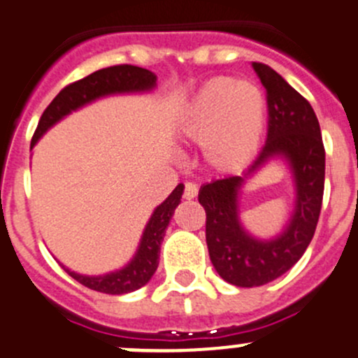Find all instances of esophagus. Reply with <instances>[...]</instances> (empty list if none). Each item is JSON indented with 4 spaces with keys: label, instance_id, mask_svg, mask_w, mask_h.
I'll list each match as a JSON object with an SVG mask.
<instances>
[{
    "label": "esophagus",
    "instance_id": "34e87169",
    "mask_svg": "<svg viewBox=\"0 0 358 358\" xmlns=\"http://www.w3.org/2000/svg\"><path fill=\"white\" fill-rule=\"evenodd\" d=\"M198 194V186L194 182H186V186H184V193H182V198L184 200H193L194 196Z\"/></svg>",
    "mask_w": 358,
    "mask_h": 358
}]
</instances>
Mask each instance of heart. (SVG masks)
Returning a JSON list of instances; mask_svg holds the SVG:
<instances>
[{
	"mask_svg": "<svg viewBox=\"0 0 358 358\" xmlns=\"http://www.w3.org/2000/svg\"><path fill=\"white\" fill-rule=\"evenodd\" d=\"M266 127V99L256 83L219 76L191 97L179 118V136L201 144L217 172L243 171L256 158Z\"/></svg>",
	"mask_w": 358,
	"mask_h": 358,
	"instance_id": "heart-1",
	"label": "heart"
}]
</instances>
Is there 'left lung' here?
Segmentation results:
<instances>
[{"instance_id":"8db88e82","label":"left lung","mask_w":358,"mask_h":358,"mask_svg":"<svg viewBox=\"0 0 358 358\" xmlns=\"http://www.w3.org/2000/svg\"><path fill=\"white\" fill-rule=\"evenodd\" d=\"M252 67L266 88V144L249 171L203 184L198 193L207 214L208 256L219 277L236 287H259L298 263L315 235L325 178L320 125L310 102L270 66L252 62ZM277 157L286 160L293 174L295 210L278 236L257 239L239 221V193L247 180Z\"/></svg>"}]
</instances>
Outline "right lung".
<instances>
[{
	"label": "right lung",
	"mask_w": 358,
	"mask_h": 358,
	"mask_svg": "<svg viewBox=\"0 0 358 358\" xmlns=\"http://www.w3.org/2000/svg\"><path fill=\"white\" fill-rule=\"evenodd\" d=\"M155 87H157V74L144 67L129 66V64L104 67V69L88 74L83 80L67 85L41 115L36 132L31 141V150L36 146V143L47 130H50L55 123H59L60 120L66 118L76 109L83 108L97 99L108 97V95L144 94V92H151ZM182 193L184 184H178L176 189L167 196V200L155 208L146 228H144L143 236H141L136 254L123 268L104 275H81L71 271L66 266L62 268L81 285L92 289V291L104 292V294H127V292L141 289L151 280L157 271L165 229L174 215V210L180 203Z\"/></svg>",
	"instance_id": "add662e5"
}]
</instances>
